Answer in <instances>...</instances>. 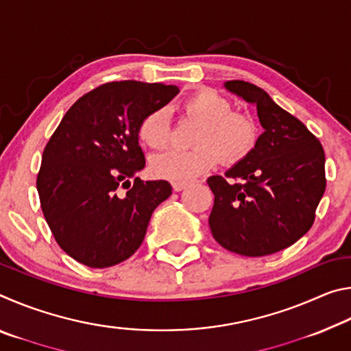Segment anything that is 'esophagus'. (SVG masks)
Listing matches in <instances>:
<instances>
[{"label": "esophagus", "mask_w": 351, "mask_h": 351, "mask_svg": "<svg viewBox=\"0 0 351 351\" xmlns=\"http://www.w3.org/2000/svg\"><path fill=\"white\" fill-rule=\"evenodd\" d=\"M171 187H173L175 192H181V190L187 187V184L186 182H173V184H171Z\"/></svg>", "instance_id": "1"}]
</instances>
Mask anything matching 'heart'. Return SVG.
<instances>
[{
	"label": "heart",
	"mask_w": 351,
	"mask_h": 351,
	"mask_svg": "<svg viewBox=\"0 0 351 351\" xmlns=\"http://www.w3.org/2000/svg\"><path fill=\"white\" fill-rule=\"evenodd\" d=\"M184 111L201 121L195 144L190 150L170 148L152 159V173L158 178L189 182L212 170L221 154L224 162H237L255 145L257 127L252 117L232 111L229 100L212 90H199L184 102ZM170 116L167 108H154L139 123V139L159 150L170 141Z\"/></svg>",
	"instance_id": "1"
}]
</instances>
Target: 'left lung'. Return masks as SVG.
<instances>
[{"label": "left lung", "instance_id": "8db88e82", "mask_svg": "<svg viewBox=\"0 0 351 351\" xmlns=\"http://www.w3.org/2000/svg\"><path fill=\"white\" fill-rule=\"evenodd\" d=\"M224 88L257 106L265 132L226 178L207 180L215 195L209 226L224 249L261 257L310 230L325 192V153L316 136L265 90L243 80L226 82Z\"/></svg>", "mask_w": 351, "mask_h": 351}]
</instances>
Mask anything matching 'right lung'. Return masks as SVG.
<instances>
[{
	"label": "right lung",
	"instance_id": "add662e5",
	"mask_svg": "<svg viewBox=\"0 0 351 351\" xmlns=\"http://www.w3.org/2000/svg\"><path fill=\"white\" fill-rule=\"evenodd\" d=\"M178 93L162 83H105L71 106L46 144L41 210L58 246L79 263L110 268L132 257L153 210L171 195L167 181L136 178L145 167L138 128Z\"/></svg>",
	"mask_w": 351,
	"mask_h": 351
}]
</instances>
